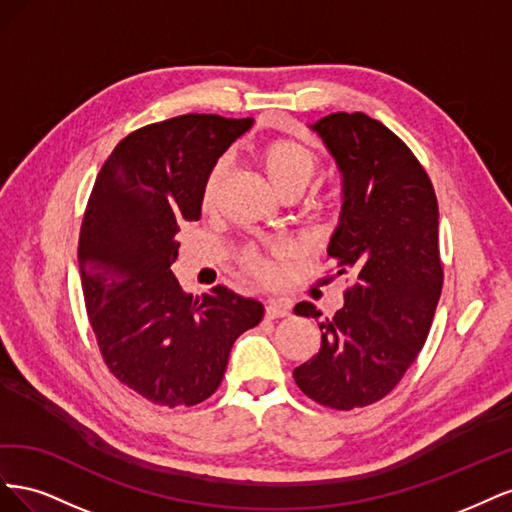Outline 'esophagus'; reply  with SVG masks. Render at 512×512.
Instances as JSON below:
<instances>
[{
    "instance_id": "esophagus-1",
    "label": "esophagus",
    "mask_w": 512,
    "mask_h": 512,
    "mask_svg": "<svg viewBox=\"0 0 512 512\" xmlns=\"http://www.w3.org/2000/svg\"><path fill=\"white\" fill-rule=\"evenodd\" d=\"M265 312L267 318H284L290 314V303L284 299H269Z\"/></svg>"
}]
</instances>
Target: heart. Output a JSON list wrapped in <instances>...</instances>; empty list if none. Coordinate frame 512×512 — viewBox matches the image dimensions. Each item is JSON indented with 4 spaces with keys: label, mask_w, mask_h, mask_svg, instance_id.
<instances>
[{
    "label": "heart",
    "mask_w": 512,
    "mask_h": 512,
    "mask_svg": "<svg viewBox=\"0 0 512 512\" xmlns=\"http://www.w3.org/2000/svg\"><path fill=\"white\" fill-rule=\"evenodd\" d=\"M256 162L262 168V173L271 181L273 188L280 194H301L307 188V183L316 175L318 168L316 153L307 145L294 141V138H273V141L258 147ZM224 175V162L213 164L207 173L203 192H200V203H203L205 209H211L215 205V200H218ZM241 262L245 271H250L258 277L271 275L269 258L258 250H247L241 256Z\"/></svg>",
    "instance_id": "1"
}]
</instances>
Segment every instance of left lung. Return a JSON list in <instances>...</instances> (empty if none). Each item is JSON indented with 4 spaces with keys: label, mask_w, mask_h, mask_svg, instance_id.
<instances>
[{
    "label": "left lung",
    "mask_w": 512,
    "mask_h": 512,
    "mask_svg": "<svg viewBox=\"0 0 512 512\" xmlns=\"http://www.w3.org/2000/svg\"><path fill=\"white\" fill-rule=\"evenodd\" d=\"M314 132L342 173V213L327 254L337 275L352 273L344 307L316 318L318 354L292 371L316 404L352 410L389 395L416 361L442 292L438 200L414 153L365 113H331Z\"/></svg>",
    "instance_id": "8db88e82"
}]
</instances>
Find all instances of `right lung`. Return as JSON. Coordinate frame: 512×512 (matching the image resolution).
Here are the masks:
<instances>
[{"label":"right lung","instance_id":"1","mask_svg":"<svg viewBox=\"0 0 512 512\" xmlns=\"http://www.w3.org/2000/svg\"><path fill=\"white\" fill-rule=\"evenodd\" d=\"M252 123L198 113L151 123L113 149L91 190L79 237L89 324L111 374L156 406L211 397L235 339L265 316L226 286L185 294L170 271L207 173Z\"/></svg>","mask_w":512,"mask_h":512}]
</instances>
